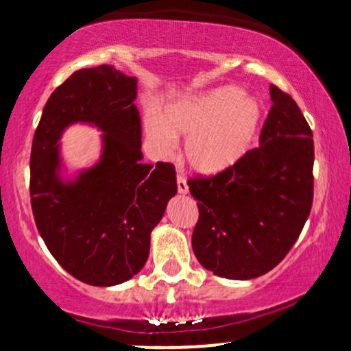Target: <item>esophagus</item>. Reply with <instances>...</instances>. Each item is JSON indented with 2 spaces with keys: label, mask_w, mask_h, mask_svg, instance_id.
Wrapping results in <instances>:
<instances>
[{
  "label": "esophagus",
  "mask_w": 351,
  "mask_h": 351,
  "mask_svg": "<svg viewBox=\"0 0 351 351\" xmlns=\"http://www.w3.org/2000/svg\"><path fill=\"white\" fill-rule=\"evenodd\" d=\"M176 184H178V193L180 195H186L188 193V184H186V180L183 178V176H176Z\"/></svg>",
  "instance_id": "esophagus-1"
}]
</instances>
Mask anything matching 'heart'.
Listing matches in <instances>:
<instances>
[{
  "label": "heart",
  "instance_id": "heart-1",
  "mask_svg": "<svg viewBox=\"0 0 351 351\" xmlns=\"http://www.w3.org/2000/svg\"><path fill=\"white\" fill-rule=\"evenodd\" d=\"M263 108L243 88L224 86L184 97L165 108V117H145L152 152L168 158L176 136H186L184 158L201 175H217L234 167L249 152L259 132Z\"/></svg>",
  "mask_w": 351,
  "mask_h": 351
}]
</instances>
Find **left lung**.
Listing matches in <instances>:
<instances>
[{"instance_id": "8db88e82", "label": "left lung", "mask_w": 351, "mask_h": 351, "mask_svg": "<svg viewBox=\"0 0 351 351\" xmlns=\"http://www.w3.org/2000/svg\"><path fill=\"white\" fill-rule=\"evenodd\" d=\"M271 100L259 147L226 171L188 181L199 209L193 251L226 279H254L276 267L312 209V130L291 95L271 86Z\"/></svg>"}]
</instances>
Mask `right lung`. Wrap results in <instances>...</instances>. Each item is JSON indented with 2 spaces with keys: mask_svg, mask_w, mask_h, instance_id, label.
I'll use <instances>...</instances> for the list:
<instances>
[{
  "mask_svg": "<svg viewBox=\"0 0 351 351\" xmlns=\"http://www.w3.org/2000/svg\"><path fill=\"white\" fill-rule=\"evenodd\" d=\"M136 79L115 67L80 69L44 107L31 148V206L54 259L75 279L110 287L142 271L150 234L176 195L171 163H142ZM74 123L103 132L99 162L62 178L58 140Z\"/></svg>",
  "mask_w": 351,
  "mask_h": 351,
  "instance_id": "right-lung-1",
  "label": "right lung"
}]
</instances>
